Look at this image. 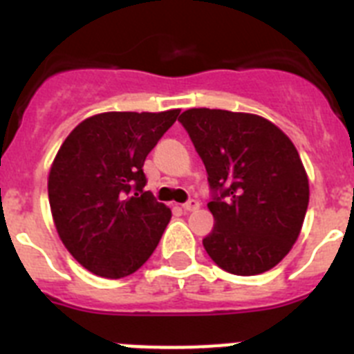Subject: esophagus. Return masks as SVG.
<instances>
[{
	"label": "esophagus",
	"mask_w": 354,
	"mask_h": 354,
	"mask_svg": "<svg viewBox=\"0 0 354 354\" xmlns=\"http://www.w3.org/2000/svg\"><path fill=\"white\" fill-rule=\"evenodd\" d=\"M198 207H200V202H198V200H195V198L187 200L186 204H183L184 211H196Z\"/></svg>",
	"instance_id": "34e87169"
}]
</instances>
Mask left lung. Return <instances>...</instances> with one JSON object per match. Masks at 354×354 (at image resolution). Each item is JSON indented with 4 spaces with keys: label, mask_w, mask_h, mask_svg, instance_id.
<instances>
[{
    "label": "left lung",
    "mask_w": 354,
    "mask_h": 354,
    "mask_svg": "<svg viewBox=\"0 0 354 354\" xmlns=\"http://www.w3.org/2000/svg\"><path fill=\"white\" fill-rule=\"evenodd\" d=\"M179 122L207 171L214 228L204 239L221 270H271L296 243L308 207L298 150L274 124L250 113L193 108Z\"/></svg>",
    "instance_id": "1"
}]
</instances>
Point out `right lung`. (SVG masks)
I'll return each mask as SVG.
<instances>
[{
  "label": "right lung",
  "mask_w": 354,
  "mask_h": 354,
  "mask_svg": "<svg viewBox=\"0 0 354 354\" xmlns=\"http://www.w3.org/2000/svg\"><path fill=\"white\" fill-rule=\"evenodd\" d=\"M179 113L95 115L58 150L48 180L53 220L65 248L92 273L133 274L158 246L171 211L143 189V162Z\"/></svg>",
  "instance_id": "add662e5"
}]
</instances>
